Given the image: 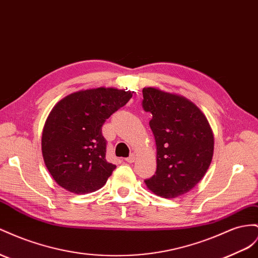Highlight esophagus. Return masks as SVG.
<instances>
[{"instance_id": "obj_1", "label": "esophagus", "mask_w": 258, "mask_h": 258, "mask_svg": "<svg viewBox=\"0 0 258 258\" xmlns=\"http://www.w3.org/2000/svg\"><path fill=\"white\" fill-rule=\"evenodd\" d=\"M135 159H136V156H135L134 154H131L129 157H127V158H126V162L131 164V163H134V162H135Z\"/></svg>"}]
</instances>
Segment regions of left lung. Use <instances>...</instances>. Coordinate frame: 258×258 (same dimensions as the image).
I'll list each match as a JSON object with an SVG mask.
<instances>
[{
    "label": "left lung",
    "instance_id": "1",
    "mask_svg": "<svg viewBox=\"0 0 258 258\" xmlns=\"http://www.w3.org/2000/svg\"><path fill=\"white\" fill-rule=\"evenodd\" d=\"M142 106L152 114L156 142V172L144 182L165 199L178 198L204 177L214 154V135L203 112L186 97L148 87Z\"/></svg>",
    "mask_w": 258,
    "mask_h": 258
}]
</instances>
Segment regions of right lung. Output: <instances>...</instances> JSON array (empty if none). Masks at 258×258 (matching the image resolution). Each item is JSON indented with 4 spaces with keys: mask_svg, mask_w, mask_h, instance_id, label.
Instances as JSON below:
<instances>
[{
    "mask_svg": "<svg viewBox=\"0 0 258 258\" xmlns=\"http://www.w3.org/2000/svg\"><path fill=\"white\" fill-rule=\"evenodd\" d=\"M134 91L116 88L81 90L61 99L48 114L41 139L48 172L75 194L94 192L106 183L116 166L106 161L102 126Z\"/></svg>",
    "mask_w": 258,
    "mask_h": 258,
    "instance_id": "add662e5",
    "label": "right lung"
}]
</instances>
